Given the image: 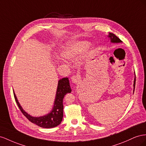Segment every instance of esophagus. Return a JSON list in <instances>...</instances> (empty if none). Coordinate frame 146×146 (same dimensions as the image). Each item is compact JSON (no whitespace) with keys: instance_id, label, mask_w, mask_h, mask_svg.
<instances>
[{"instance_id":"34e87169","label":"esophagus","mask_w":146,"mask_h":146,"mask_svg":"<svg viewBox=\"0 0 146 146\" xmlns=\"http://www.w3.org/2000/svg\"><path fill=\"white\" fill-rule=\"evenodd\" d=\"M71 80H72V81L74 84H78L79 81H80V76L78 75H74L71 78Z\"/></svg>"}]
</instances>
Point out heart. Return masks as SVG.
Instances as JSON below:
<instances>
[{
    "label": "heart",
    "mask_w": 146,
    "mask_h": 146,
    "mask_svg": "<svg viewBox=\"0 0 146 146\" xmlns=\"http://www.w3.org/2000/svg\"><path fill=\"white\" fill-rule=\"evenodd\" d=\"M88 46L86 41H79L73 43L68 48H66L63 52V56L66 59L74 60L84 51Z\"/></svg>",
    "instance_id": "1"
}]
</instances>
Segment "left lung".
Listing matches in <instances>:
<instances>
[{"label":"left lung","instance_id":"obj_1","mask_svg":"<svg viewBox=\"0 0 146 146\" xmlns=\"http://www.w3.org/2000/svg\"><path fill=\"white\" fill-rule=\"evenodd\" d=\"M111 39V41L112 43H121L122 41L120 40L118 37L115 35L114 34H112V33H110L109 36H108ZM135 83H136V76L135 78V80H134V84H133V86H134V91H135Z\"/></svg>","mask_w":146,"mask_h":146}]
</instances>
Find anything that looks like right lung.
<instances>
[{
  "mask_svg": "<svg viewBox=\"0 0 146 146\" xmlns=\"http://www.w3.org/2000/svg\"><path fill=\"white\" fill-rule=\"evenodd\" d=\"M71 92H72V90H71L68 78H64L60 80L59 82H58L56 99L54 101V105L52 110L50 113L48 114L47 115L37 117H32V116L28 114L27 112L23 110L22 107L19 105L14 92L13 94L15 101L16 103H17L19 110L29 121H31L33 123L36 124V125L40 127L50 128L59 125L61 123L64 114L63 99L66 94L70 93Z\"/></svg>",
  "mask_w": 146,
  "mask_h": 146,
  "instance_id": "add662e5",
  "label": "right lung"
}]
</instances>
